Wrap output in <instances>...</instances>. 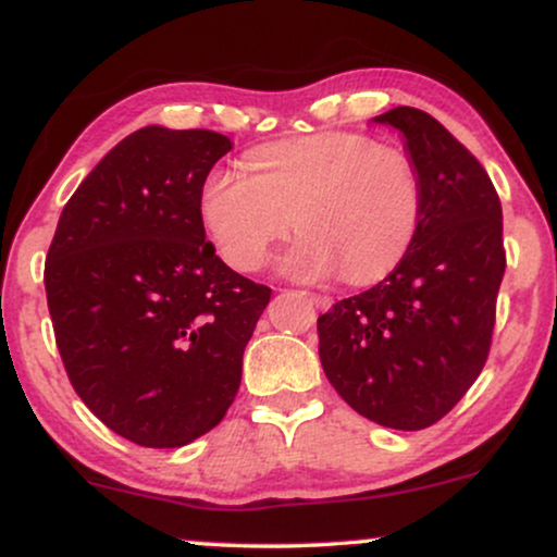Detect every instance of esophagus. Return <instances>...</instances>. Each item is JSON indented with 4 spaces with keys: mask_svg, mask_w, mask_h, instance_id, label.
Masks as SVG:
<instances>
[{
    "mask_svg": "<svg viewBox=\"0 0 557 557\" xmlns=\"http://www.w3.org/2000/svg\"><path fill=\"white\" fill-rule=\"evenodd\" d=\"M306 296L314 300L319 309H330V306H332V298L330 296H322V293H306Z\"/></svg>",
    "mask_w": 557,
    "mask_h": 557,
    "instance_id": "obj_1",
    "label": "esophagus"
}]
</instances>
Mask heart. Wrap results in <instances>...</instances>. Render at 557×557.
Segmentation results:
<instances>
[{"label": "heart", "mask_w": 557, "mask_h": 557, "mask_svg": "<svg viewBox=\"0 0 557 557\" xmlns=\"http://www.w3.org/2000/svg\"><path fill=\"white\" fill-rule=\"evenodd\" d=\"M251 175L214 168L198 190V216L233 270H259L274 243L304 230L280 259L300 283L385 277L417 235L421 181L411 157L361 133H317L261 146Z\"/></svg>", "instance_id": "heart-1"}]
</instances>
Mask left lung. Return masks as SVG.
<instances>
[{"label": "left lung", "mask_w": 557, "mask_h": 557, "mask_svg": "<svg viewBox=\"0 0 557 557\" xmlns=\"http://www.w3.org/2000/svg\"><path fill=\"white\" fill-rule=\"evenodd\" d=\"M372 123L400 133L419 172V227L382 283L317 319L319 359L363 419L413 432L443 419L487 361L503 209L482 164L432 114L395 107Z\"/></svg>", "instance_id": "8db88e82"}]
</instances>
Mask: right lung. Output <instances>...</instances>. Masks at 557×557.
Instances as JSON below:
<instances>
[{"mask_svg": "<svg viewBox=\"0 0 557 557\" xmlns=\"http://www.w3.org/2000/svg\"><path fill=\"white\" fill-rule=\"evenodd\" d=\"M233 149L214 131L146 125L62 209L44 285L81 400L120 437L181 447L220 424L272 290L214 253L203 177Z\"/></svg>", "mask_w": 557, "mask_h": 557, "instance_id": "1", "label": "right lung"}]
</instances>
